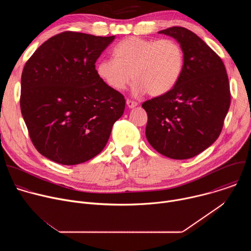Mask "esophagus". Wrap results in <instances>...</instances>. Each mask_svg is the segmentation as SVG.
Returning <instances> with one entry per match:
<instances>
[{"instance_id": "obj_1", "label": "esophagus", "mask_w": 251, "mask_h": 251, "mask_svg": "<svg viewBox=\"0 0 251 251\" xmlns=\"http://www.w3.org/2000/svg\"><path fill=\"white\" fill-rule=\"evenodd\" d=\"M126 104L128 106V108H134V107H136L138 105V103L136 101H133V100H130V99H127Z\"/></svg>"}]
</instances>
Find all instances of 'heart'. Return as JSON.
<instances>
[{
	"label": "heart",
	"instance_id": "1",
	"mask_svg": "<svg viewBox=\"0 0 251 251\" xmlns=\"http://www.w3.org/2000/svg\"><path fill=\"white\" fill-rule=\"evenodd\" d=\"M113 57L98 61V77L111 89L122 91L133 76L135 95L166 94L177 83L184 69L183 49L171 39L130 37L114 47Z\"/></svg>",
	"mask_w": 251,
	"mask_h": 251
}]
</instances>
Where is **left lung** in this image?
Listing matches in <instances>:
<instances>
[{"label": "left lung", "instance_id": "1", "mask_svg": "<svg viewBox=\"0 0 251 251\" xmlns=\"http://www.w3.org/2000/svg\"><path fill=\"white\" fill-rule=\"evenodd\" d=\"M184 51V69L175 87L142 104L148 114L146 138L160 154L175 160L193 158L216 141L230 105L222 58L188 28L160 30Z\"/></svg>", "mask_w": 251, "mask_h": 251}]
</instances>
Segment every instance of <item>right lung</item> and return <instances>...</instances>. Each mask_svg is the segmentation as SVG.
<instances>
[{"mask_svg":"<svg viewBox=\"0 0 251 251\" xmlns=\"http://www.w3.org/2000/svg\"><path fill=\"white\" fill-rule=\"evenodd\" d=\"M114 39L64 31L45 42L26 61L21 111L32 144L46 158L77 165L107 144L125 99L98 77L95 62Z\"/></svg>","mask_w":251,"mask_h":251,"instance_id":"right-lung-1","label":"right lung"}]
</instances>
